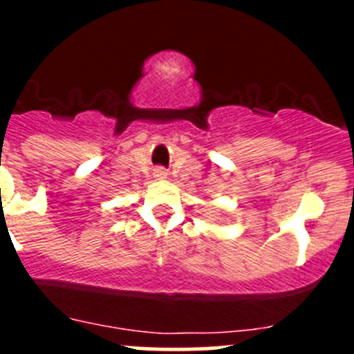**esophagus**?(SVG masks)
Segmentation results:
<instances>
[{"mask_svg":"<svg viewBox=\"0 0 354 354\" xmlns=\"http://www.w3.org/2000/svg\"><path fill=\"white\" fill-rule=\"evenodd\" d=\"M157 176L164 178V176H166V171H164V169H157Z\"/></svg>","mask_w":354,"mask_h":354,"instance_id":"esophagus-1","label":"esophagus"}]
</instances>
